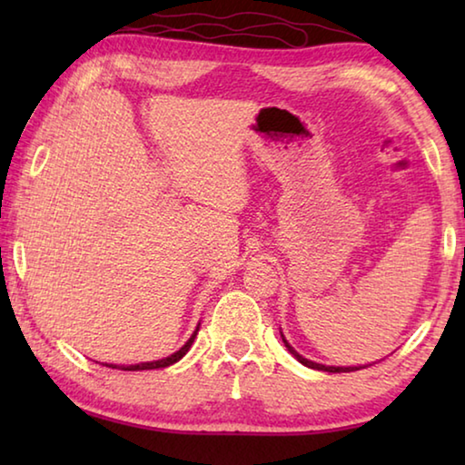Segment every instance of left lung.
<instances>
[{"mask_svg": "<svg viewBox=\"0 0 465 465\" xmlns=\"http://www.w3.org/2000/svg\"><path fill=\"white\" fill-rule=\"evenodd\" d=\"M281 336H282V332H281ZM282 342H285L287 351H289L291 355H293V357L299 361V363L305 365V367L318 369V371H328V373H349V371H357V369H365V365H359V367H330V365H320V363H313V361H308V359H305V357L299 355V352L293 349V346H291V344L285 341V336H282Z\"/></svg>", "mask_w": 465, "mask_h": 465, "instance_id": "1", "label": "left lung"}]
</instances>
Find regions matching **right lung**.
I'll use <instances>...</instances> for the list:
<instances>
[{
	"label": "right lung",
	"mask_w": 465,
	"mask_h": 465,
	"mask_svg": "<svg viewBox=\"0 0 465 465\" xmlns=\"http://www.w3.org/2000/svg\"><path fill=\"white\" fill-rule=\"evenodd\" d=\"M196 332H199V326H196V330L193 332V336L188 338V342L183 346V349L180 351H176L174 355H170V357H166V359H160V361H149V363H139V365H106V367H113V369H123V371H145V369H162V367H168V365H172V363H176V361H180L183 359L186 352H188V349H191V344L194 342V336H196Z\"/></svg>",
	"instance_id": "obj_1"
}]
</instances>
